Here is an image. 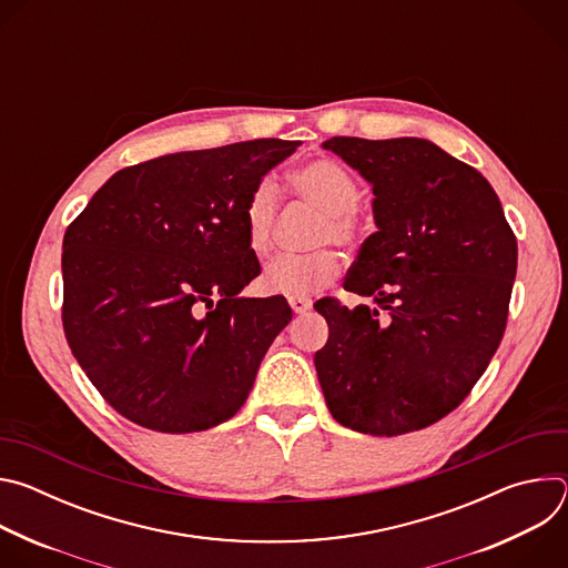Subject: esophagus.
I'll return each mask as SVG.
<instances>
[{"label":"esophagus","instance_id":"1","mask_svg":"<svg viewBox=\"0 0 568 568\" xmlns=\"http://www.w3.org/2000/svg\"><path fill=\"white\" fill-rule=\"evenodd\" d=\"M290 307H292L296 314H303V312H307V310L312 307V301L305 298V296H294V298H290Z\"/></svg>","mask_w":568,"mask_h":568}]
</instances>
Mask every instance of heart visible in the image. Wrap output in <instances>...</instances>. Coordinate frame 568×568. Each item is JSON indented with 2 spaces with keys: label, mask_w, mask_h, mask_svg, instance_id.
<instances>
[{
  "label": "heart",
  "mask_w": 568,
  "mask_h": 568,
  "mask_svg": "<svg viewBox=\"0 0 568 568\" xmlns=\"http://www.w3.org/2000/svg\"><path fill=\"white\" fill-rule=\"evenodd\" d=\"M296 195L321 211V222L314 233V245H355L364 235V217L357 209L359 189L348 171L333 159H314L298 166L290 178ZM278 215V186L272 180H261L242 209L247 245L256 256H265L272 247V233ZM342 265L335 252L316 250L303 256H278L263 272V287L281 296H307L331 285Z\"/></svg>",
  "instance_id": "1"
}]
</instances>
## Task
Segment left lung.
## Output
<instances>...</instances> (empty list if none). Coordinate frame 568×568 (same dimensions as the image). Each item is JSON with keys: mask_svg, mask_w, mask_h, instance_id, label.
<instances>
[{"mask_svg": "<svg viewBox=\"0 0 568 568\" xmlns=\"http://www.w3.org/2000/svg\"><path fill=\"white\" fill-rule=\"evenodd\" d=\"M323 148L371 184L377 226L344 285L373 305H314L334 326L314 355L323 397L353 432L429 427L499 348L517 237L490 182L427 139L333 136Z\"/></svg>", "mask_w": 568, "mask_h": 568, "instance_id": "8db88e82", "label": "left lung"}]
</instances>
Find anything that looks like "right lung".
<instances>
[{
  "label": "right lung",
  "mask_w": 568,
  "mask_h": 568,
  "mask_svg": "<svg viewBox=\"0 0 568 568\" xmlns=\"http://www.w3.org/2000/svg\"><path fill=\"white\" fill-rule=\"evenodd\" d=\"M298 145L254 139L143 161L69 224L64 335L123 418L191 434L245 404L292 310L283 296H240L261 274L242 209Z\"/></svg>",
  "instance_id": "right-lung-1"
}]
</instances>
